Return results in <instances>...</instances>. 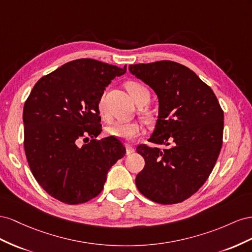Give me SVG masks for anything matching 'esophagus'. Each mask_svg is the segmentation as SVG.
I'll use <instances>...</instances> for the list:
<instances>
[{"label": "esophagus", "instance_id": "obj_1", "mask_svg": "<svg viewBox=\"0 0 252 252\" xmlns=\"http://www.w3.org/2000/svg\"><path fill=\"white\" fill-rule=\"evenodd\" d=\"M126 154H127V155H128V154H132V153L135 152V149H134L131 145H126Z\"/></svg>", "mask_w": 252, "mask_h": 252}]
</instances>
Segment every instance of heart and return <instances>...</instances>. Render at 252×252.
Wrapping results in <instances>:
<instances>
[{
    "label": "heart",
    "instance_id": "b5f03b06",
    "mask_svg": "<svg viewBox=\"0 0 252 252\" xmlns=\"http://www.w3.org/2000/svg\"><path fill=\"white\" fill-rule=\"evenodd\" d=\"M126 88L137 105L142 103L146 104L149 101L150 92L146 85L138 81H128L126 83ZM97 110L100 117L104 120H109V114H107L105 104V94H101V96L99 97ZM105 133L107 136H112V137L120 140L131 141L143 134V127L138 122H127V124L116 122V124L107 126Z\"/></svg>",
    "mask_w": 252,
    "mask_h": 252
}]
</instances>
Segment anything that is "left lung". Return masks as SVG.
<instances>
[{
  "instance_id": "left-lung-1",
  "label": "left lung",
  "mask_w": 252,
  "mask_h": 252,
  "mask_svg": "<svg viewBox=\"0 0 252 252\" xmlns=\"http://www.w3.org/2000/svg\"><path fill=\"white\" fill-rule=\"evenodd\" d=\"M128 69L154 90L159 101L149 141L172 143L163 150L137 147L146 164L136 176V186L155 203H182L198 191L215 166L222 145L224 112L210 86L183 64L162 60Z\"/></svg>"
}]
</instances>
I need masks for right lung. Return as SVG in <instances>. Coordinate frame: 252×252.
Segmentation results:
<instances>
[{
  "instance_id": "right-lung-1",
  "label": "right lung",
  "mask_w": 252,
  "mask_h": 252,
  "mask_svg": "<svg viewBox=\"0 0 252 252\" xmlns=\"http://www.w3.org/2000/svg\"><path fill=\"white\" fill-rule=\"evenodd\" d=\"M126 71V66L77 59L42 77L26 99L23 122L28 166L42 188L64 204L96 197L107 171L126 154L119 139H96L102 131L98 99L105 86Z\"/></svg>"
}]
</instances>
